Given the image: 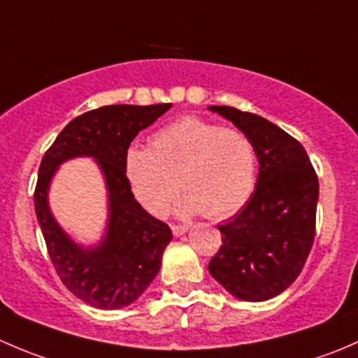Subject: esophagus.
Masks as SVG:
<instances>
[{
    "label": "esophagus",
    "mask_w": 358,
    "mask_h": 358,
    "mask_svg": "<svg viewBox=\"0 0 358 358\" xmlns=\"http://www.w3.org/2000/svg\"><path fill=\"white\" fill-rule=\"evenodd\" d=\"M187 230H189V227H187V225H171V232H173V236H175V237L183 236Z\"/></svg>",
    "instance_id": "34e87169"
}]
</instances>
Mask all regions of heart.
<instances>
[{
    "label": "heart",
    "mask_w": 358,
    "mask_h": 358,
    "mask_svg": "<svg viewBox=\"0 0 358 358\" xmlns=\"http://www.w3.org/2000/svg\"><path fill=\"white\" fill-rule=\"evenodd\" d=\"M124 175L135 199L152 215H162L182 185V215L222 220L236 215L255 190L256 150L239 129L185 115L159 129L152 149L131 147Z\"/></svg>",
    "instance_id": "1"
}]
</instances>
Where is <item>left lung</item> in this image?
Wrapping results in <instances>:
<instances>
[{
	"label": "left lung",
	"mask_w": 358,
	"mask_h": 358,
	"mask_svg": "<svg viewBox=\"0 0 358 358\" xmlns=\"http://www.w3.org/2000/svg\"><path fill=\"white\" fill-rule=\"evenodd\" d=\"M209 110L246 133L259 169L246 206L218 225L222 246L208 270L236 298L265 301L286 291L305 266L315 237L319 178L301 143L277 124L236 107Z\"/></svg>",
	"instance_id": "8db88e82"
}]
</instances>
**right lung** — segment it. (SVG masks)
I'll list each match as a JSON object with an SVG mask.
<instances>
[{"label":"right lung","mask_w":358,"mask_h":358,"mask_svg":"<svg viewBox=\"0 0 358 358\" xmlns=\"http://www.w3.org/2000/svg\"><path fill=\"white\" fill-rule=\"evenodd\" d=\"M171 103L106 106L72 119L43 156L34 190V208L50 259L64 286L100 310L131 305L156 279L162 252L173 234L150 216L133 196L124 175L129 143ZM92 157L108 189L106 234L95 247L78 245L58 225L49 209V183L60 164Z\"/></svg>","instance_id":"right-lung-1"}]
</instances>
